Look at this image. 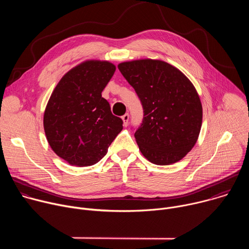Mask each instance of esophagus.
<instances>
[{"label":"esophagus","instance_id":"obj_1","mask_svg":"<svg viewBox=\"0 0 249 249\" xmlns=\"http://www.w3.org/2000/svg\"><path fill=\"white\" fill-rule=\"evenodd\" d=\"M122 120H123V124L124 126H127L128 125V121H129V114L126 113L122 116Z\"/></svg>","mask_w":249,"mask_h":249}]
</instances>
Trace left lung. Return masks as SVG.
I'll use <instances>...</instances> for the list:
<instances>
[{
	"label": "left lung",
	"mask_w": 249,
	"mask_h": 249,
	"mask_svg": "<svg viewBox=\"0 0 249 249\" xmlns=\"http://www.w3.org/2000/svg\"><path fill=\"white\" fill-rule=\"evenodd\" d=\"M118 69L143 105V122L135 132L141 153L158 165L182 160L195 146L202 126V104L193 84L161 60L123 62Z\"/></svg>",
	"instance_id": "left-lung-1"
}]
</instances>
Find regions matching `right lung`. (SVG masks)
I'll return each mask as SVG.
<instances>
[{"instance_id": "add662e5", "label": "right lung", "mask_w": 249, "mask_h": 249, "mask_svg": "<svg viewBox=\"0 0 249 249\" xmlns=\"http://www.w3.org/2000/svg\"><path fill=\"white\" fill-rule=\"evenodd\" d=\"M115 65L87 60L71 69L54 89L43 117L46 139L54 153L75 166L98 162L123 129L101 92Z\"/></svg>"}]
</instances>
